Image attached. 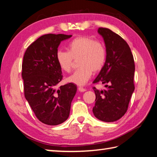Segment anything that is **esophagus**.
<instances>
[{
	"label": "esophagus",
	"instance_id": "esophagus-1",
	"mask_svg": "<svg viewBox=\"0 0 157 157\" xmlns=\"http://www.w3.org/2000/svg\"><path fill=\"white\" fill-rule=\"evenodd\" d=\"M78 91L79 92H84V91H86V89H85L84 88H83V87L79 86V87H78Z\"/></svg>",
	"mask_w": 157,
	"mask_h": 157
}]
</instances>
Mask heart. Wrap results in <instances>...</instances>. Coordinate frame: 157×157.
<instances>
[{
  "instance_id": "b5f03b06",
  "label": "heart",
  "mask_w": 157,
  "mask_h": 157,
  "mask_svg": "<svg viewBox=\"0 0 157 157\" xmlns=\"http://www.w3.org/2000/svg\"><path fill=\"white\" fill-rule=\"evenodd\" d=\"M107 59V49L102 41L89 36H78L68 45V52L58 50L56 60L59 68L66 73L72 70L74 61H78V70L66 79L70 83L84 86L92 74L100 72Z\"/></svg>"
}]
</instances>
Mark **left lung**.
<instances>
[{"label":"left lung","mask_w":157,"mask_h":157,"mask_svg":"<svg viewBox=\"0 0 157 157\" xmlns=\"http://www.w3.org/2000/svg\"><path fill=\"white\" fill-rule=\"evenodd\" d=\"M104 38L107 59L104 67L94 79V84H105V90L93 87L95 94L94 116L104 122H114L122 118L128 109L134 91L135 64L127 42L109 28H99Z\"/></svg>","instance_id":"8db88e82"}]
</instances>
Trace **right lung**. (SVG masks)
I'll return each instance as SVG.
<instances>
[{"mask_svg":"<svg viewBox=\"0 0 157 157\" xmlns=\"http://www.w3.org/2000/svg\"><path fill=\"white\" fill-rule=\"evenodd\" d=\"M72 35L47 34L29 46L23 56L22 78L25 99L38 120L57 125L67 120L76 85L68 83L57 89L63 75L56 60L61 41Z\"/></svg>","mask_w":157,"mask_h":157,"instance_id":"right-lung-1","label":"right lung"}]
</instances>
